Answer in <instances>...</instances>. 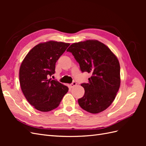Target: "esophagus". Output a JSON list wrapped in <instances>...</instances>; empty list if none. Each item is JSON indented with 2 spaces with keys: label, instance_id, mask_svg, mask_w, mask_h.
<instances>
[{
  "label": "esophagus",
  "instance_id": "obj_1",
  "mask_svg": "<svg viewBox=\"0 0 146 146\" xmlns=\"http://www.w3.org/2000/svg\"><path fill=\"white\" fill-rule=\"evenodd\" d=\"M77 85V83L76 82H73L71 84H70V88H73L75 86Z\"/></svg>",
  "mask_w": 146,
  "mask_h": 146
}]
</instances>
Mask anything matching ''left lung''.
<instances>
[{"label": "left lung", "instance_id": "obj_1", "mask_svg": "<svg viewBox=\"0 0 146 146\" xmlns=\"http://www.w3.org/2000/svg\"><path fill=\"white\" fill-rule=\"evenodd\" d=\"M72 53L82 72L90 73L88 83H82L85 94L78 99L80 107L96 114L112 104L120 87V64L117 57L98 40L74 43L67 49Z\"/></svg>", "mask_w": 146, "mask_h": 146}]
</instances>
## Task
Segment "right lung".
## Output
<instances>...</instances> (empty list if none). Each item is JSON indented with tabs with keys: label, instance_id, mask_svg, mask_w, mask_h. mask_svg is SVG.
Returning a JSON list of instances; mask_svg holds the SVG:
<instances>
[{
	"label": "right lung",
	"instance_id": "obj_1",
	"mask_svg": "<svg viewBox=\"0 0 146 146\" xmlns=\"http://www.w3.org/2000/svg\"><path fill=\"white\" fill-rule=\"evenodd\" d=\"M70 45L50 41L38 44L28 53L21 63L19 82L29 104L40 111L58 107L69 88L48 77L55 72V64Z\"/></svg>",
	"mask_w": 146,
	"mask_h": 146
}]
</instances>
